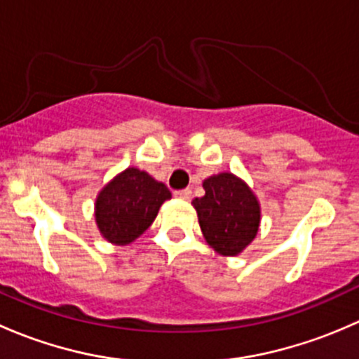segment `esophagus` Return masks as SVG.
Wrapping results in <instances>:
<instances>
[{"label":"esophagus","instance_id":"esophagus-1","mask_svg":"<svg viewBox=\"0 0 359 359\" xmlns=\"http://www.w3.org/2000/svg\"><path fill=\"white\" fill-rule=\"evenodd\" d=\"M173 196L177 198V200H184V201H189L191 198H193V191L191 189H182V191H175L173 193Z\"/></svg>","mask_w":359,"mask_h":359}]
</instances>
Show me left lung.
<instances>
[{"label":"left lung","mask_w":359,"mask_h":359,"mask_svg":"<svg viewBox=\"0 0 359 359\" xmlns=\"http://www.w3.org/2000/svg\"><path fill=\"white\" fill-rule=\"evenodd\" d=\"M205 196L194 198L201 233L217 253L234 257L257 236L260 205L253 191L240 177L217 173L203 182Z\"/></svg>","instance_id":"1"}]
</instances>
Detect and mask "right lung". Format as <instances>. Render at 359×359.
Segmentation results:
<instances>
[{
    "label": "right lung",
    "instance_id": "right-lung-1",
    "mask_svg": "<svg viewBox=\"0 0 359 359\" xmlns=\"http://www.w3.org/2000/svg\"><path fill=\"white\" fill-rule=\"evenodd\" d=\"M170 198L172 193L165 184L144 170L130 166L97 196V227L112 245L132 243L154 222L159 206Z\"/></svg>",
    "mask_w": 359,
    "mask_h": 359
}]
</instances>
